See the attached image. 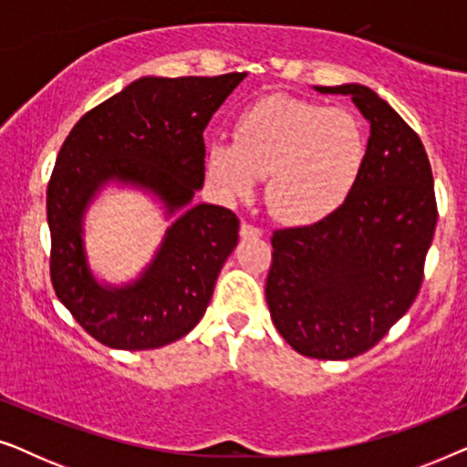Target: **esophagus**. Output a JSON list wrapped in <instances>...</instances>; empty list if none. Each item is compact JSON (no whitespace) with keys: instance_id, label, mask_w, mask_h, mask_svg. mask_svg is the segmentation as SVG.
Instances as JSON below:
<instances>
[{"instance_id":"obj_1","label":"esophagus","mask_w":467,"mask_h":467,"mask_svg":"<svg viewBox=\"0 0 467 467\" xmlns=\"http://www.w3.org/2000/svg\"><path fill=\"white\" fill-rule=\"evenodd\" d=\"M240 235H242V238H259L261 229L254 227V225H248V223H242Z\"/></svg>"}]
</instances>
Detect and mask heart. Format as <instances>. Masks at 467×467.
Returning a JSON list of instances; mask_svg holds the SVG:
<instances>
[{
	"label": "heart",
	"instance_id": "1",
	"mask_svg": "<svg viewBox=\"0 0 467 467\" xmlns=\"http://www.w3.org/2000/svg\"><path fill=\"white\" fill-rule=\"evenodd\" d=\"M366 161L359 119L344 108L270 95L235 117L234 142L206 146V174L225 202L265 176V202L289 225L327 219L347 202Z\"/></svg>",
	"mask_w": 467,
	"mask_h": 467
}]
</instances>
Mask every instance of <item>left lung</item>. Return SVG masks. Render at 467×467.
Here are the masks:
<instances>
[{
  "label": "left lung",
  "instance_id": "left-lung-1",
  "mask_svg": "<svg viewBox=\"0 0 467 467\" xmlns=\"http://www.w3.org/2000/svg\"><path fill=\"white\" fill-rule=\"evenodd\" d=\"M315 88L359 108L366 161L334 214L274 232L265 299L289 347L337 361L372 348L412 306L438 208L423 142L385 99L363 85Z\"/></svg>",
  "mask_w": 467,
  "mask_h": 467
}]
</instances>
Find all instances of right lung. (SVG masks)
<instances>
[{
  "label": "right lung",
  "instance_id": "add662e5",
  "mask_svg": "<svg viewBox=\"0 0 467 467\" xmlns=\"http://www.w3.org/2000/svg\"><path fill=\"white\" fill-rule=\"evenodd\" d=\"M244 78L144 76L87 112L63 142L47 191L50 280L80 327L106 347H165L206 312L240 221L223 206L191 202L203 187V130ZM108 182L157 194L166 215L183 210L145 272L120 287L92 276L81 238L88 203Z\"/></svg>",
  "mask_w": 467,
  "mask_h": 467
}]
</instances>
